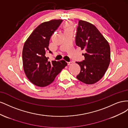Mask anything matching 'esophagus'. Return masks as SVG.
Segmentation results:
<instances>
[{
  "instance_id": "obj_1",
  "label": "esophagus",
  "mask_w": 128,
  "mask_h": 128,
  "mask_svg": "<svg viewBox=\"0 0 128 128\" xmlns=\"http://www.w3.org/2000/svg\"><path fill=\"white\" fill-rule=\"evenodd\" d=\"M72 64V61H69V62H67V64L68 65H70Z\"/></svg>"
}]
</instances>
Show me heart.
I'll return each mask as SVG.
<instances>
[{
	"mask_svg": "<svg viewBox=\"0 0 128 128\" xmlns=\"http://www.w3.org/2000/svg\"><path fill=\"white\" fill-rule=\"evenodd\" d=\"M64 28H65V30H70V29H72V26L71 22H67L66 24H65L64 26Z\"/></svg>",
	"mask_w": 128,
	"mask_h": 128,
	"instance_id": "1",
	"label": "heart"
}]
</instances>
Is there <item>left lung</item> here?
<instances>
[{
    "mask_svg": "<svg viewBox=\"0 0 128 128\" xmlns=\"http://www.w3.org/2000/svg\"><path fill=\"white\" fill-rule=\"evenodd\" d=\"M75 41L76 45L86 52L83 54L85 60L76 62L80 67V72L76 78L87 84L97 82L109 66V44L94 25L82 20L78 21Z\"/></svg>",
    "mask_w": 128,
    "mask_h": 128,
    "instance_id": "1",
    "label": "left lung"
}]
</instances>
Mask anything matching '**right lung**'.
<instances>
[{
	"mask_svg": "<svg viewBox=\"0 0 128 128\" xmlns=\"http://www.w3.org/2000/svg\"><path fill=\"white\" fill-rule=\"evenodd\" d=\"M62 20H53L38 26L26 41L22 51L24 69L26 77L35 86L44 87L54 80L67 64L64 60L48 61L46 57L50 40Z\"/></svg>",
	"mask_w": 128,
	"mask_h": 128,
	"instance_id": "obj_1",
	"label": "right lung"
}]
</instances>
